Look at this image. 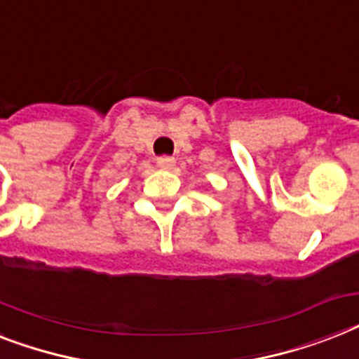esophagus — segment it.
Instances as JSON below:
<instances>
[{"mask_svg": "<svg viewBox=\"0 0 359 359\" xmlns=\"http://www.w3.org/2000/svg\"><path fill=\"white\" fill-rule=\"evenodd\" d=\"M156 164H158L160 170H171L175 165V158L173 156H160V158L156 160Z\"/></svg>", "mask_w": 359, "mask_h": 359, "instance_id": "obj_1", "label": "esophagus"}]
</instances>
